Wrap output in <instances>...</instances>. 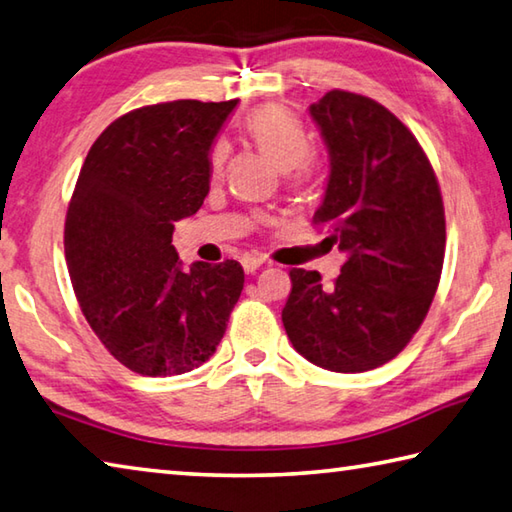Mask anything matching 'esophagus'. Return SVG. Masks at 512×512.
<instances>
[{"mask_svg": "<svg viewBox=\"0 0 512 512\" xmlns=\"http://www.w3.org/2000/svg\"><path fill=\"white\" fill-rule=\"evenodd\" d=\"M264 264L262 257H253V255H246L244 259H241V266H244L246 273H255L259 271V266Z\"/></svg>", "mask_w": 512, "mask_h": 512, "instance_id": "34e87169", "label": "esophagus"}]
</instances>
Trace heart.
I'll list each match as a JSON object with an SVG mask.
<instances>
[{
    "mask_svg": "<svg viewBox=\"0 0 512 512\" xmlns=\"http://www.w3.org/2000/svg\"><path fill=\"white\" fill-rule=\"evenodd\" d=\"M246 134L259 150L282 167L284 181L291 190H300L313 174V141L309 129L291 111L277 105H264L250 111ZM228 161V145L217 141L210 150V172L221 174Z\"/></svg>",
    "mask_w": 512,
    "mask_h": 512,
    "instance_id": "b5f03b06",
    "label": "heart"
}]
</instances>
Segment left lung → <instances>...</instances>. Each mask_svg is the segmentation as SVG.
Segmentation results:
<instances>
[{"mask_svg": "<svg viewBox=\"0 0 512 512\" xmlns=\"http://www.w3.org/2000/svg\"><path fill=\"white\" fill-rule=\"evenodd\" d=\"M309 111L331 154L313 226H327L347 262L333 284L291 268L282 322L313 365L360 374L396 358L430 311L445 255L443 197L421 143L380 102L333 89Z\"/></svg>", "mask_w": 512, "mask_h": 512, "instance_id": "1", "label": "left lung"}]
</instances>
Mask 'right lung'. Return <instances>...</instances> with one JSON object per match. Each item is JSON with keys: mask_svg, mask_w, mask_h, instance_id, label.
<instances>
[{"mask_svg": "<svg viewBox=\"0 0 512 512\" xmlns=\"http://www.w3.org/2000/svg\"><path fill=\"white\" fill-rule=\"evenodd\" d=\"M239 100L127 111L91 145L64 219V255L89 327L120 365L179 376L206 362L244 288L235 259L181 271L174 224L203 206L210 150Z\"/></svg>", "mask_w": 512, "mask_h": 512, "instance_id": "right-lung-1", "label": "right lung"}]
</instances>
